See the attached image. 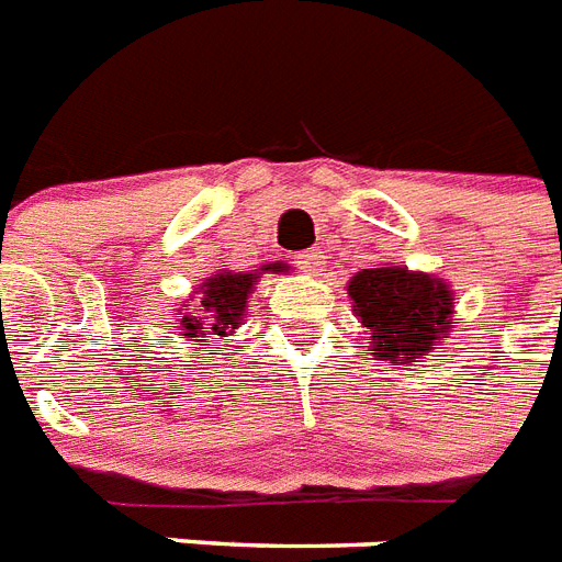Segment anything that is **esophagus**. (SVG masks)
Segmentation results:
<instances>
[{
  "label": "esophagus",
  "instance_id": "1",
  "mask_svg": "<svg viewBox=\"0 0 562 562\" xmlns=\"http://www.w3.org/2000/svg\"><path fill=\"white\" fill-rule=\"evenodd\" d=\"M295 267L313 276V272H318V269L325 267V255H322V249H307V252L295 255Z\"/></svg>",
  "mask_w": 562,
  "mask_h": 562
}]
</instances>
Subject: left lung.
I'll return each mask as SVG.
<instances>
[{
  "instance_id": "left-lung-1",
  "label": "left lung",
  "mask_w": 562,
  "mask_h": 562,
  "mask_svg": "<svg viewBox=\"0 0 562 562\" xmlns=\"http://www.w3.org/2000/svg\"><path fill=\"white\" fill-rule=\"evenodd\" d=\"M348 293L380 357L415 362L452 325L456 302L447 284L403 267L362 269Z\"/></svg>"
}]
</instances>
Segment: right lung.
Returning a JSON list of instances; mask_svg holds the SVG:
<instances>
[{
    "label": "right lung",
    "mask_w": 562,
    "mask_h": 562,
    "mask_svg": "<svg viewBox=\"0 0 562 562\" xmlns=\"http://www.w3.org/2000/svg\"><path fill=\"white\" fill-rule=\"evenodd\" d=\"M281 272L284 267H267ZM258 276H237V272H220L217 278H209L200 290H203V302H200V316H186V330L194 336L196 330H205L203 325H211L209 330L217 336H226L228 330H235L244 322L246 295L252 293V281Z\"/></svg>",
    "instance_id": "1"
}]
</instances>
